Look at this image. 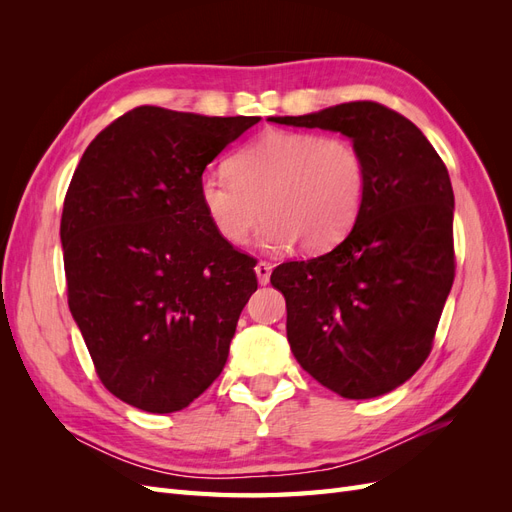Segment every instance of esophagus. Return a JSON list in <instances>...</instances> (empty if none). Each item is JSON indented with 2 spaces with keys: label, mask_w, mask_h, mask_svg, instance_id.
Here are the masks:
<instances>
[{
  "label": "esophagus",
  "mask_w": 512,
  "mask_h": 512,
  "mask_svg": "<svg viewBox=\"0 0 512 512\" xmlns=\"http://www.w3.org/2000/svg\"><path fill=\"white\" fill-rule=\"evenodd\" d=\"M256 277H258V284H262V286H265V284H269V277H271V265H269V262H258V265H256Z\"/></svg>",
  "instance_id": "esophagus-1"
}]
</instances>
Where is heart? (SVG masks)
<instances>
[{"label":"heart","mask_w":512,"mask_h":512,"mask_svg":"<svg viewBox=\"0 0 512 512\" xmlns=\"http://www.w3.org/2000/svg\"><path fill=\"white\" fill-rule=\"evenodd\" d=\"M367 168L342 136L267 130L209 170L198 198L209 224L230 245H243L262 218L260 243L282 252L299 243L316 254L342 241L365 203Z\"/></svg>","instance_id":"heart-1"}]
</instances>
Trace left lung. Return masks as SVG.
<instances>
[{
	"label": "left lung",
	"instance_id": "obj_1",
	"mask_svg": "<svg viewBox=\"0 0 512 512\" xmlns=\"http://www.w3.org/2000/svg\"><path fill=\"white\" fill-rule=\"evenodd\" d=\"M275 121L348 136L367 168L350 235L329 254L271 273L286 299L290 350L346 399L391 393L429 356L455 280L451 177L425 134L378 102Z\"/></svg>",
	"mask_w": 512,
	"mask_h": 512
}]
</instances>
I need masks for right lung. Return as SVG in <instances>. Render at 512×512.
I'll list each match as a JSON object with an SVG mask.
<instances>
[{
    "instance_id": "right-lung-1",
    "label": "right lung",
    "mask_w": 512,
    "mask_h": 512,
    "mask_svg": "<svg viewBox=\"0 0 512 512\" xmlns=\"http://www.w3.org/2000/svg\"><path fill=\"white\" fill-rule=\"evenodd\" d=\"M260 117L138 106L104 128L61 213L68 305L102 384L151 414L222 374L256 260L209 224L198 181Z\"/></svg>"
}]
</instances>
